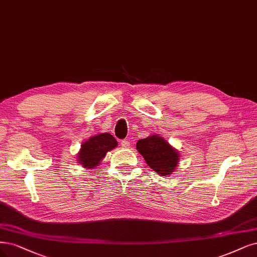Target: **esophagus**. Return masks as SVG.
I'll list each match as a JSON object with an SVG mask.
<instances>
[{
  "mask_svg": "<svg viewBox=\"0 0 257 257\" xmlns=\"http://www.w3.org/2000/svg\"><path fill=\"white\" fill-rule=\"evenodd\" d=\"M121 145H122V147L124 148V149H128L130 148V141L127 140V139H124V140H122V143H121Z\"/></svg>",
  "mask_w": 257,
  "mask_h": 257,
  "instance_id": "1",
  "label": "esophagus"
}]
</instances>
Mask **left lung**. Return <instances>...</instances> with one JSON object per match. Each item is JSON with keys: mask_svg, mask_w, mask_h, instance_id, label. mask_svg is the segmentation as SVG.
Returning a JSON list of instances; mask_svg holds the SVG:
<instances>
[{"mask_svg": "<svg viewBox=\"0 0 257 257\" xmlns=\"http://www.w3.org/2000/svg\"><path fill=\"white\" fill-rule=\"evenodd\" d=\"M136 149L149 167L159 175H170L179 166L180 152L161 135L153 134L138 140Z\"/></svg>", "mask_w": 257, "mask_h": 257, "instance_id": "obj_1", "label": "left lung"}]
</instances>
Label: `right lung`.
<instances>
[{
    "label": "right lung",
    "instance_id": "right-lung-1",
    "mask_svg": "<svg viewBox=\"0 0 257 257\" xmlns=\"http://www.w3.org/2000/svg\"><path fill=\"white\" fill-rule=\"evenodd\" d=\"M117 140L109 133H101L88 138L77 153V162L85 169H94L100 165L106 153L117 148Z\"/></svg>",
    "mask_w": 257,
    "mask_h": 257
}]
</instances>
